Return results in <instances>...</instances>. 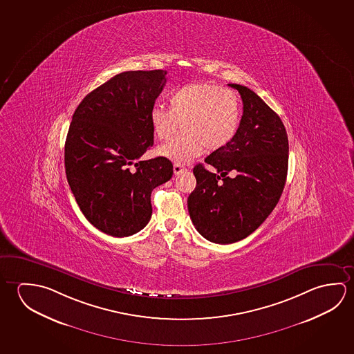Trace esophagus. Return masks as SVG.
Segmentation results:
<instances>
[{"instance_id":"esophagus-1","label":"esophagus","mask_w":354,"mask_h":354,"mask_svg":"<svg viewBox=\"0 0 354 354\" xmlns=\"http://www.w3.org/2000/svg\"><path fill=\"white\" fill-rule=\"evenodd\" d=\"M173 169H174L175 175H179L180 173H183V171H185L186 170L185 167H183L181 164H174V167H173Z\"/></svg>"}]
</instances>
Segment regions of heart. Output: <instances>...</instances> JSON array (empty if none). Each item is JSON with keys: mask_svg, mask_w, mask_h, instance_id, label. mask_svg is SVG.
<instances>
[{"mask_svg": "<svg viewBox=\"0 0 354 354\" xmlns=\"http://www.w3.org/2000/svg\"><path fill=\"white\" fill-rule=\"evenodd\" d=\"M170 110L154 106L149 115L151 131L158 140H168L184 128L174 140L158 148V154L175 164H187L203 149L220 151L236 137L242 107L231 88L207 82H192L169 95Z\"/></svg>", "mask_w": 354, "mask_h": 354, "instance_id": "obj_1", "label": "heart"}]
</instances>
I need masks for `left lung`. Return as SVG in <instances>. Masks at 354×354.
<instances>
[{"label": "left lung", "mask_w": 354, "mask_h": 354, "mask_svg": "<svg viewBox=\"0 0 354 354\" xmlns=\"http://www.w3.org/2000/svg\"><path fill=\"white\" fill-rule=\"evenodd\" d=\"M243 101V115L230 145L194 168L196 187L187 198L194 226L209 242L248 237L272 214L284 190L289 142L280 117L248 87L228 84ZM231 172L232 175L227 174Z\"/></svg>", "instance_id": "8db88e82"}]
</instances>
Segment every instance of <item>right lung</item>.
I'll return each instance as SVG.
<instances>
[{
	"label": "right lung",
	"mask_w": 354,
	"mask_h": 354,
	"mask_svg": "<svg viewBox=\"0 0 354 354\" xmlns=\"http://www.w3.org/2000/svg\"><path fill=\"white\" fill-rule=\"evenodd\" d=\"M165 75L138 70L113 76L87 93L70 123L64 154L70 189L86 220L112 237L145 228L151 192L173 176L167 158L138 160L154 142L149 115Z\"/></svg>",
	"instance_id": "1"
}]
</instances>
